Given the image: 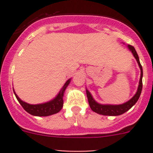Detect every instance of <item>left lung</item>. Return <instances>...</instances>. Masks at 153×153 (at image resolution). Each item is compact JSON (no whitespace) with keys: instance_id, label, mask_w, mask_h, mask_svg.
<instances>
[{"instance_id":"obj_1","label":"left lung","mask_w":153,"mask_h":153,"mask_svg":"<svg viewBox=\"0 0 153 153\" xmlns=\"http://www.w3.org/2000/svg\"><path fill=\"white\" fill-rule=\"evenodd\" d=\"M127 47L129 49V51L132 53L134 57L136 58V61H137L139 67L140 68V70H141V76H140V83H139V86H138L137 92L134 95V97L123 104H120V105H102V104H100L96 102L93 100L90 92L86 90V96H87V99H88L89 105H90V108H91L93 112L99 113V114L103 115V116H119V115H122L134 106L136 102L138 101V100H139V98H140L142 89H143V67H142V65L140 64L139 56H138L134 47H132L131 45H128Z\"/></svg>"}]
</instances>
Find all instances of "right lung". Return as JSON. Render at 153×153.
Returning a JSON list of instances; mask_svg holds the SVG:
<instances>
[{
	"instance_id": "obj_1",
	"label": "right lung",
	"mask_w": 153,
	"mask_h": 153,
	"mask_svg": "<svg viewBox=\"0 0 153 153\" xmlns=\"http://www.w3.org/2000/svg\"><path fill=\"white\" fill-rule=\"evenodd\" d=\"M70 82V79L65 83V84L62 87L61 90L59 92L57 96L53 100L45 102V103L36 104V105L27 103L19 98L14 90H13V93L15 94V97L18 102L22 106V107L25 109V111H27L30 114L33 115V116H36V117H47V116H51V115L59 113L61 110L63 105V94H64L65 90L69 85Z\"/></svg>"
}]
</instances>
